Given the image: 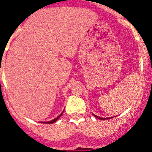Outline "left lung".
Returning <instances> with one entry per match:
<instances>
[{
  "instance_id": "left-lung-1",
  "label": "left lung",
  "mask_w": 152,
  "mask_h": 152,
  "mask_svg": "<svg viewBox=\"0 0 152 152\" xmlns=\"http://www.w3.org/2000/svg\"><path fill=\"white\" fill-rule=\"evenodd\" d=\"M94 115V116L95 117V118H98V119H99V120H107V119H110V118H112V117H110V118H100V117H98L97 115H95L94 114H93Z\"/></svg>"
}]
</instances>
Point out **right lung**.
<instances>
[{"label":"right lung","mask_w":152,"mask_h":152,"mask_svg":"<svg viewBox=\"0 0 152 152\" xmlns=\"http://www.w3.org/2000/svg\"><path fill=\"white\" fill-rule=\"evenodd\" d=\"M63 113V111L62 112V113H61V114L60 115H58V116L57 117V118H55V119H53V121H48V122H41V123H48V124H51V123H53L56 122V121H57L59 119V118H60V117H61V115H62ZM39 123H40V122H39Z\"/></svg>","instance_id":"right-lung-1"}]
</instances>
